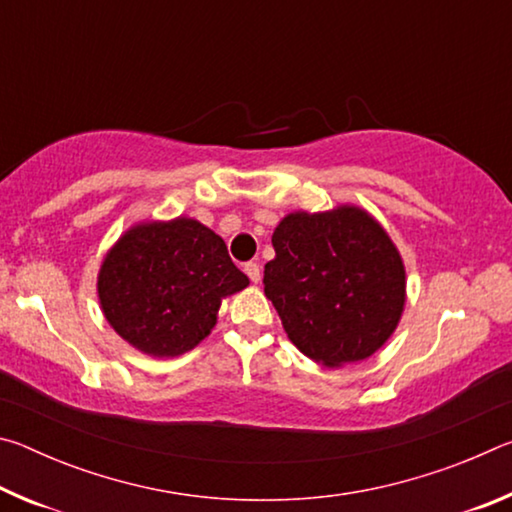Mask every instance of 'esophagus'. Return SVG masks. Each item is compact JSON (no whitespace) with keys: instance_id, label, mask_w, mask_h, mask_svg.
Returning <instances> with one entry per match:
<instances>
[{"instance_id":"1","label":"esophagus","mask_w":512,"mask_h":512,"mask_svg":"<svg viewBox=\"0 0 512 512\" xmlns=\"http://www.w3.org/2000/svg\"><path fill=\"white\" fill-rule=\"evenodd\" d=\"M244 271H246V275L250 277V282H259L262 280V268H259V264H255V262H248L246 266H244Z\"/></svg>"}]
</instances>
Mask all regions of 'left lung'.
Returning <instances> with one entry per match:
<instances>
[{
  "mask_svg": "<svg viewBox=\"0 0 512 512\" xmlns=\"http://www.w3.org/2000/svg\"><path fill=\"white\" fill-rule=\"evenodd\" d=\"M271 241L264 293L305 357L341 368L391 339L406 305V271L375 216L350 203L289 212Z\"/></svg>",
  "mask_w": 512,
  "mask_h": 512,
  "instance_id": "obj_1",
  "label": "left lung"
}]
</instances>
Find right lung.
<instances>
[{"mask_svg":"<svg viewBox=\"0 0 512 512\" xmlns=\"http://www.w3.org/2000/svg\"><path fill=\"white\" fill-rule=\"evenodd\" d=\"M248 284L225 241L189 216L131 225L97 275L108 325L155 359L194 350L216 325L221 300Z\"/></svg>","mask_w":512,"mask_h":512,"instance_id":"1","label":"right lung"}]
</instances>
